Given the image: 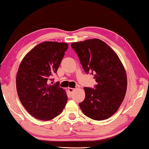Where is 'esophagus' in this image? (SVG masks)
I'll return each instance as SVG.
<instances>
[{"label":"esophagus","instance_id":"34e87169","mask_svg":"<svg viewBox=\"0 0 149 149\" xmlns=\"http://www.w3.org/2000/svg\"><path fill=\"white\" fill-rule=\"evenodd\" d=\"M68 92H69L70 93L72 94V93H73V92H74V91L75 90V89L72 88V87H68Z\"/></svg>","mask_w":149,"mask_h":149}]
</instances>
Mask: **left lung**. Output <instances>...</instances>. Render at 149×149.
I'll list each match as a JSON object with an SVG mask.
<instances>
[{"mask_svg":"<svg viewBox=\"0 0 149 149\" xmlns=\"http://www.w3.org/2000/svg\"><path fill=\"white\" fill-rule=\"evenodd\" d=\"M86 74L95 79L96 89L84 87L86 97L79 105L85 115L96 121L107 119L119 109L125 96V70L117 54L97 38L72 42Z\"/></svg>","mask_w":149,"mask_h":149,"instance_id":"8db88e82","label":"left lung"}]
</instances>
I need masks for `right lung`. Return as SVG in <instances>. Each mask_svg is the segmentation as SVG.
I'll use <instances>...</instances> for the list:
<instances>
[{
    "label": "right lung",
    "mask_w": 149,
    "mask_h": 149,
    "mask_svg": "<svg viewBox=\"0 0 149 149\" xmlns=\"http://www.w3.org/2000/svg\"><path fill=\"white\" fill-rule=\"evenodd\" d=\"M68 48L64 42H42L24 57L18 68L16 78L18 97L27 111L41 121L58 116L67 103L64 89L58 82L52 85L49 81Z\"/></svg>",
    "instance_id": "add662e5"
}]
</instances>
